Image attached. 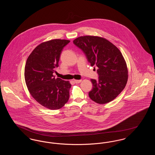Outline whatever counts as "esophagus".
Masks as SVG:
<instances>
[{
	"label": "esophagus",
	"instance_id": "obj_1",
	"mask_svg": "<svg viewBox=\"0 0 155 155\" xmlns=\"http://www.w3.org/2000/svg\"><path fill=\"white\" fill-rule=\"evenodd\" d=\"M74 82L75 83H76V84H79V83H80L81 82V80H74Z\"/></svg>",
	"mask_w": 155,
	"mask_h": 155
}]
</instances>
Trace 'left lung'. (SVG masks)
<instances>
[{
    "instance_id": "left-lung-1",
    "label": "left lung",
    "mask_w": 155,
    "mask_h": 155,
    "mask_svg": "<svg viewBox=\"0 0 155 155\" xmlns=\"http://www.w3.org/2000/svg\"><path fill=\"white\" fill-rule=\"evenodd\" d=\"M73 43L85 53L90 65L98 68V80H91L93 88L89 92V97L99 104L114 100L124 89L128 80V69L122 53L102 37H80Z\"/></svg>"
}]
</instances>
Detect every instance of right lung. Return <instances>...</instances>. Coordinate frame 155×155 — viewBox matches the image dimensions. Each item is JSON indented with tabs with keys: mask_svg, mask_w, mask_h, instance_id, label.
Listing matches in <instances>:
<instances>
[{
	"mask_svg": "<svg viewBox=\"0 0 155 155\" xmlns=\"http://www.w3.org/2000/svg\"><path fill=\"white\" fill-rule=\"evenodd\" d=\"M70 42L56 39L42 42L31 52L26 61L24 77L31 95L51 110L61 108L69 99L71 84L55 78L53 73L59 67L63 48Z\"/></svg>",
	"mask_w": 155,
	"mask_h": 155,
	"instance_id": "obj_1",
	"label": "right lung"
}]
</instances>
